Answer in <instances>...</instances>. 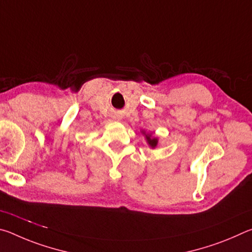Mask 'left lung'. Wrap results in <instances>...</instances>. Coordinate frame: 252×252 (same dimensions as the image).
<instances>
[{
  "label": "left lung",
  "instance_id": "left-lung-1",
  "mask_svg": "<svg viewBox=\"0 0 252 252\" xmlns=\"http://www.w3.org/2000/svg\"><path fill=\"white\" fill-rule=\"evenodd\" d=\"M146 136H147V141H148V143L150 144V146H151L152 148H155V147L157 146V143H158V140L155 139V138H151L150 135H146Z\"/></svg>",
  "mask_w": 252,
  "mask_h": 252
}]
</instances>
